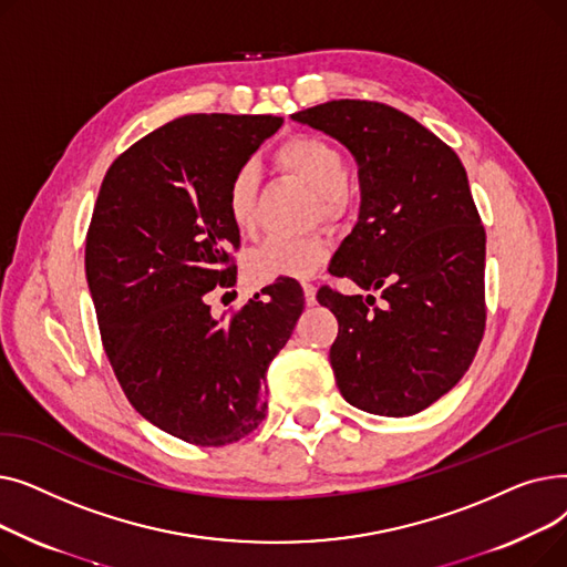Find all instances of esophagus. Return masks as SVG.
<instances>
[{
	"label": "esophagus",
	"instance_id": "34e87169",
	"mask_svg": "<svg viewBox=\"0 0 567 567\" xmlns=\"http://www.w3.org/2000/svg\"><path fill=\"white\" fill-rule=\"evenodd\" d=\"M303 296H306V306H315L317 303V289L310 282H303Z\"/></svg>",
	"mask_w": 567,
	"mask_h": 567
}]
</instances>
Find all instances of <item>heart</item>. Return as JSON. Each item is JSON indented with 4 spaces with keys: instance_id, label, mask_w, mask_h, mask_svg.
Wrapping results in <instances>:
<instances>
[{
    "instance_id": "obj_1",
    "label": "heart",
    "mask_w": 567,
    "mask_h": 567,
    "mask_svg": "<svg viewBox=\"0 0 567 567\" xmlns=\"http://www.w3.org/2000/svg\"><path fill=\"white\" fill-rule=\"evenodd\" d=\"M276 163L306 184L319 202L321 218L340 223L349 212V165L344 154L331 142L312 135L287 140ZM259 169L255 163L238 167L227 186V212L236 229L252 231L257 225ZM329 257V241L323 236H271L246 255L244 268L252 285H271L278 280L308 278Z\"/></svg>"
}]
</instances>
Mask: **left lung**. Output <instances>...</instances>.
Listing matches in <instances>:
<instances>
[{
    "label": "left lung",
    "instance_id": "left-lung-1",
    "mask_svg": "<svg viewBox=\"0 0 567 567\" xmlns=\"http://www.w3.org/2000/svg\"><path fill=\"white\" fill-rule=\"evenodd\" d=\"M342 142L359 163V223L329 271L374 296L321 287L338 317L331 365L342 398L377 415L427 409L468 370L485 333V227L453 148L374 101L291 114Z\"/></svg>",
    "mask_w": 567,
    "mask_h": 567
}]
</instances>
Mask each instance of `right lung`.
Masks as SVG:
<instances>
[{"label":"right lung","instance_id":"right-lung-1","mask_svg":"<svg viewBox=\"0 0 567 567\" xmlns=\"http://www.w3.org/2000/svg\"><path fill=\"white\" fill-rule=\"evenodd\" d=\"M280 126L271 114L174 118L110 165L86 231V282L118 385L142 419L202 449L266 419L268 363L303 312V291L282 282L227 319L206 303L236 282L229 178Z\"/></svg>","mask_w":567,"mask_h":567}]
</instances>
